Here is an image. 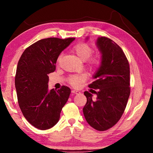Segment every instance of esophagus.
Returning a JSON list of instances; mask_svg holds the SVG:
<instances>
[{
    "label": "esophagus",
    "mask_w": 153,
    "mask_h": 153,
    "mask_svg": "<svg viewBox=\"0 0 153 153\" xmlns=\"http://www.w3.org/2000/svg\"><path fill=\"white\" fill-rule=\"evenodd\" d=\"M71 92L73 93V94H78L80 93V92L79 91V90H73L71 91Z\"/></svg>",
    "instance_id": "esophagus-1"
}]
</instances>
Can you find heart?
Returning <instances> with one entry per match:
<instances>
[{
    "label": "heart",
    "mask_w": 153,
    "mask_h": 153,
    "mask_svg": "<svg viewBox=\"0 0 153 153\" xmlns=\"http://www.w3.org/2000/svg\"><path fill=\"white\" fill-rule=\"evenodd\" d=\"M92 48L90 46L86 43H79L72 48V53L76 55L80 61H85L86 66L90 70L95 71L99 68L101 65V58L100 56L97 55L90 57L92 54ZM61 56L58 59L59 61ZM85 79V76L84 75L78 74L74 75L69 77V81L71 85L74 86H77Z\"/></svg>",
    "instance_id": "heart-1"
}]
</instances>
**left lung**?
<instances>
[{"label":"left lung","instance_id":"8db88e82","mask_svg":"<svg viewBox=\"0 0 153 153\" xmlns=\"http://www.w3.org/2000/svg\"><path fill=\"white\" fill-rule=\"evenodd\" d=\"M96 45L101 54V65L93 75L94 81L88 86L98 90H89L97 97L93 101L91 93L84 92L87 102L83 113L90 126L105 131L118 122L126 107L130 94L129 65L122 49L112 40L101 36Z\"/></svg>","mask_w":153,"mask_h":153}]
</instances>
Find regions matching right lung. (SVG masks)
<instances>
[{
	"label": "right lung",
	"mask_w": 153,
	"mask_h": 153,
	"mask_svg": "<svg viewBox=\"0 0 153 153\" xmlns=\"http://www.w3.org/2000/svg\"><path fill=\"white\" fill-rule=\"evenodd\" d=\"M74 38L40 40L24 51L15 78L18 102L23 115L35 128L45 130L56 125L71 90H48V74L55 70L59 55Z\"/></svg>",
	"instance_id": "right-lung-1"
}]
</instances>
